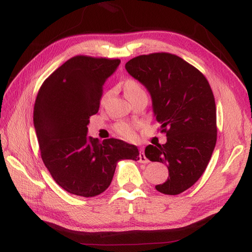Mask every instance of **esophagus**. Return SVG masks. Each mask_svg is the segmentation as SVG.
Segmentation results:
<instances>
[{"label":"esophagus","instance_id":"esophagus-1","mask_svg":"<svg viewBox=\"0 0 252 252\" xmlns=\"http://www.w3.org/2000/svg\"><path fill=\"white\" fill-rule=\"evenodd\" d=\"M138 157H140L138 161H140L141 163H147L148 162V159L145 157V154H144L143 149H141V151H140V155H138Z\"/></svg>","mask_w":252,"mask_h":252}]
</instances>
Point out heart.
Segmentation results:
<instances>
[{
	"instance_id": "obj_1",
	"label": "heart",
	"mask_w": 252,
	"mask_h": 252,
	"mask_svg": "<svg viewBox=\"0 0 252 252\" xmlns=\"http://www.w3.org/2000/svg\"><path fill=\"white\" fill-rule=\"evenodd\" d=\"M123 90H125L126 96L127 98H131L133 96H135L137 94L141 93H145V90L143 89L140 82H137L136 80L129 79L126 80L123 84ZM107 96H108V93L104 95L103 100L106 99ZM138 123L136 122H126V121H120L116 123L115 126V130L118 133V134L121 135L122 137L127 138V140H134L136 138V130L138 127Z\"/></svg>"
}]
</instances>
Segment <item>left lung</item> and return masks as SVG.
<instances>
[{
	"label": "left lung",
	"mask_w": 252,
	"mask_h": 252,
	"mask_svg": "<svg viewBox=\"0 0 252 252\" xmlns=\"http://www.w3.org/2000/svg\"><path fill=\"white\" fill-rule=\"evenodd\" d=\"M126 69L151 93L154 114L167 143L148 145L145 156L165 163L169 178L156 189L178 195L199 180L217 143L215 96L206 77L170 53L132 58Z\"/></svg>",
	"instance_id": "1"
}]
</instances>
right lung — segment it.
Returning a JSON list of instances; mask_svg holds the SVG:
<instances>
[{"label":"right lung","instance_id":"1","mask_svg":"<svg viewBox=\"0 0 252 252\" xmlns=\"http://www.w3.org/2000/svg\"><path fill=\"white\" fill-rule=\"evenodd\" d=\"M119 63L118 58L74 56L46 78L37 92L33 123L41 157L52 178L70 194H101L110 185L118 161L140 159L134 145L87 135L103 85Z\"/></svg>","mask_w":252,"mask_h":252}]
</instances>
